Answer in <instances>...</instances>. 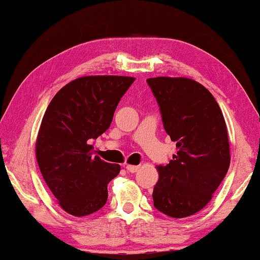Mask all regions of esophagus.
Returning <instances> with one entry per match:
<instances>
[{
  "mask_svg": "<svg viewBox=\"0 0 260 260\" xmlns=\"http://www.w3.org/2000/svg\"><path fill=\"white\" fill-rule=\"evenodd\" d=\"M139 168H140V166H131V164H127L126 166L127 172H129V173H136L139 170Z\"/></svg>",
  "mask_w": 260,
  "mask_h": 260,
  "instance_id": "obj_1",
  "label": "esophagus"
}]
</instances>
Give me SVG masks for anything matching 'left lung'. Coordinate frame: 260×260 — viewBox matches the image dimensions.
Returning <instances> with one entry per match:
<instances>
[{"label": "left lung", "mask_w": 260, "mask_h": 260, "mask_svg": "<svg viewBox=\"0 0 260 260\" xmlns=\"http://www.w3.org/2000/svg\"><path fill=\"white\" fill-rule=\"evenodd\" d=\"M163 127L177 153L158 166L153 206L174 218L194 215L212 198L231 164L228 132L218 103L188 78L147 79Z\"/></svg>", "instance_id": "left-lung-1"}]
</instances>
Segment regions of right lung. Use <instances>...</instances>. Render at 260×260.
I'll return each instance as SVG.
<instances>
[{
    "instance_id": "1",
    "label": "right lung",
    "mask_w": 260,
    "mask_h": 260,
    "mask_svg": "<svg viewBox=\"0 0 260 260\" xmlns=\"http://www.w3.org/2000/svg\"><path fill=\"white\" fill-rule=\"evenodd\" d=\"M134 80L119 75L78 78L62 87L45 110L36 157L43 179L70 215L87 216L106 205L108 183L121 168L93 156L90 143L110 127Z\"/></svg>"
}]
</instances>
